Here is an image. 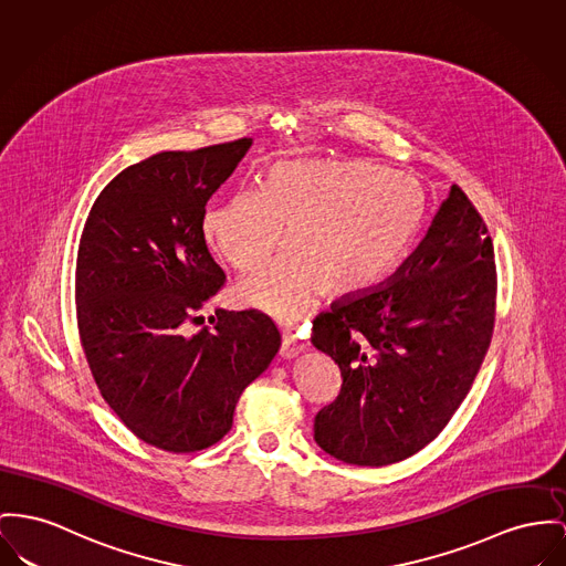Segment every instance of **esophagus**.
Returning a JSON list of instances; mask_svg holds the SVG:
<instances>
[{
  "mask_svg": "<svg viewBox=\"0 0 566 566\" xmlns=\"http://www.w3.org/2000/svg\"><path fill=\"white\" fill-rule=\"evenodd\" d=\"M304 349H306V343L298 335H294L292 331H283L281 352H279L283 358H296Z\"/></svg>",
  "mask_w": 566,
  "mask_h": 566,
  "instance_id": "obj_1",
  "label": "esophagus"
}]
</instances>
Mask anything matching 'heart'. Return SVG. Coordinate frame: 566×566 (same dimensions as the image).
<instances>
[{
    "label": "heart",
    "mask_w": 566,
    "mask_h": 566,
    "mask_svg": "<svg viewBox=\"0 0 566 566\" xmlns=\"http://www.w3.org/2000/svg\"><path fill=\"white\" fill-rule=\"evenodd\" d=\"M431 199L415 176L369 160L308 158L270 167L264 189L235 190L208 208L203 231L235 270H262L238 285V301L292 322L319 292L347 301L374 290L412 251ZM291 238H286V231Z\"/></svg>",
    "instance_id": "obj_1"
}]
</instances>
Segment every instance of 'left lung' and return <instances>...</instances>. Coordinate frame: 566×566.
I'll return each mask as SVG.
<instances>
[{"mask_svg":"<svg viewBox=\"0 0 566 566\" xmlns=\"http://www.w3.org/2000/svg\"><path fill=\"white\" fill-rule=\"evenodd\" d=\"M495 298L488 226L452 185L427 238L388 285L315 317L311 343L339 365L343 379L315 415V442L369 468L433 442L485 360Z\"/></svg>","mask_w":566,"mask_h":566,"instance_id":"left-lung-1","label":"left lung"}]
</instances>
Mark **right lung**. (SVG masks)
<instances>
[{"instance_id": "right-lung-1", "label": "right lung", "mask_w": 566, "mask_h": 566, "mask_svg": "<svg viewBox=\"0 0 566 566\" xmlns=\"http://www.w3.org/2000/svg\"><path fill=\"white\" fill-rule=\"evenodd\" d=\"M251 146L158 151L126 167L78 240L76 326L90 371L117 418L160 451L217 444L281 345L258 308H217L190 328L227 281L206 244V206Z\"/></svg>"}]
</instances>
